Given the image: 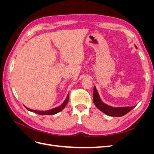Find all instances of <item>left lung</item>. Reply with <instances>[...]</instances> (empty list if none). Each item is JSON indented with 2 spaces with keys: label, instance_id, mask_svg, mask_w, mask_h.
<instances>
[{
  "label": "left lung",
  "instance_id": "left-lung-1",
  "mask_svg": "<svg viewBox=\"0 0 154 154\" xmlns=\"http://www.w3.org/2000/svg\"><path fill=\"white\" fill-rule=\"evenodd\" d=\"M136 48L137 47L136 46ZM93 101L96 107L101 112L109 116H114V117H121L127 114L130 110H132L135 106H127V107H115L110 106L104 103L100 99V96L97 92L96 88L94 87V92H93Z\"/></svg>",
  "mask_w": 154,
  "mask_h": 154
}]
</instances>
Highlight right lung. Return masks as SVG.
<instances>
[{
  "mask_svg": "<svg viewBox=\"0 0 154 154\" xmlns=\"http://www.w3.org/2000/svg\"><path fill=\"white\" fill-rule=\"evenodd\" d=\"M69 99V94H68L66 100L63 101V103L61 105H60L58 107H56V108H54L53 109H51L49 110H46V111L35 110H31V109H30L29 108H27V107H26V106H25V107L26 108V109H27L28 110H29L31 112H35L36 114H38L39 115H54L55 114H57L58 112H59L65 108V106H66V105L68 103Z\"/></svg>",
  "mask_w": 154,
  "mask_h": 154,
  "instance_id": "add662e5",
  "label": "right lung"
}]
</instances>
